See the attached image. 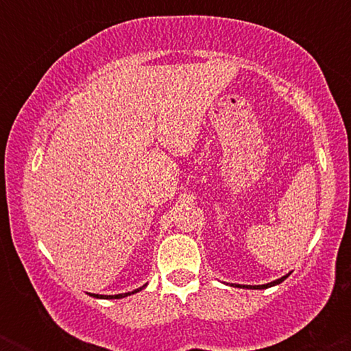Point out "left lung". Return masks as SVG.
I'll return each mask as SVG.
<instances>
[{
	"label": "left lung",
	"mask_w": 351,
	"mask_h": 351,
	"mask_svg": "<svg viewBox=\"0 0 351 351\" xmlns=\"http://www.w3.org/2000/svg\"><path fill=\"white\" fill-rule=\"evenodd\" d=\"M287 277H289V274H287V276L280 277V279H277V280H274V282H269V284H263V285H239V284H234V285H236V287H243V289H267V287H272V285L280 284V282H284L285 279H287Z\"/></svg>",
	"instance_id": "8db88e82"
}]
</instances>
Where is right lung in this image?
I'll return each instance as SVG.
<instances>
[{"label": "right lung", "instance_id": "1", "mask_svg": "<svg viewBox=\"0 0 351 351\" xmlns=\"http://www.w3.org/2000/svg\"><path fill=\"white\" fill-rule=\"evenodd\" d=\"M147 285V284H145ZM145 285H142V287H138V289H135V291H132V292H125V293H117V295H99V293H90L92 297H100V299H123V297H127V295H132V293H136V292H140L142 291V289L145 287Z\"/></svg>", "mask_w": 351, "mask_h": 351}]
</instances>
